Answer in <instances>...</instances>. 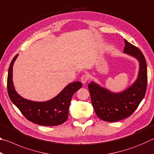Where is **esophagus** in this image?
<instances>
[{
  "mask_svg": "<svg viewBox=\"0 0 154 154\" xmlns=\"http://www.w3.org/2000/svg\"><path fill=\"white\" fill-rule=\"evenodd\" d=\"M88 79H89V77H88L87 75H83L81 77V81H82V82L83 84L86 83Z\"/></svg>",
  "mask_w": 154,
  "mask_h": 154,
  "instance_id": "34e87169",
  "label": "esophagus"
}]
</instances>
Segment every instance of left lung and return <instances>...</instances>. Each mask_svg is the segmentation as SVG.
<instances>
[{"instance_id": "1", "label": "left lung", "mask_w": 154, "mask_h": 154, "mask_svg": "<svg viewBox=\"0 0 154 154\" xmlns=\"http://www.w3.org/2000/svg\"><path fill=\"white\" fill-rule=\"evenodd\" d=\"M124 53L134 57L139 62L137 79L129 88L119 93L112 92L92 82L88 84L91 100L99 118L114 122L128 118L136 110L145 95L147 83V64L140 49L124 39Z\"/></svg>"}]
</instances>
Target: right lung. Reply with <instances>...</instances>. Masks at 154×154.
Returning a JSON list of instances; mask_svg holds the SVG:
<instances>
[{
    "label": "right lung",
    "mask_w": 154,
    "mask_h": 154,
    "mask_svg": "<svg viewBox=\"0 0 154 154\" xmlns=\"http://www.w3.org/2000/svg\"><path fill=\"white\" fill-rule=\"evenodd\" d=\"M18 54L10 64L7 77V91L12 103L28 120L41 126H54L63 124L69 116L72 95L82 88L79 82L67 85L56 97L45 102H36L22 98L17 93L13 83V66Z\"/></svg>",
    "instance_id": "obj_1"
}]
</instances>
